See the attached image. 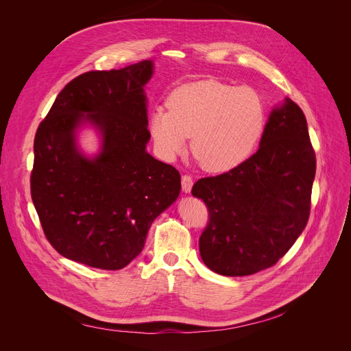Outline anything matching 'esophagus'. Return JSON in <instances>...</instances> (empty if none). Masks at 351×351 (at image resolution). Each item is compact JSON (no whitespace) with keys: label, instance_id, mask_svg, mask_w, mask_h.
Listing matches in <instances>:
<instances>
[{"label":"esophagus","instance_id":"esophagus-1","mask_svg":"<svg viewBox=\"0 0 351 351\" xmlns=\"http://www.w3.org/2000/svg\"><path fill=\"white\" fill-rule=\"evenodd\" d=\"M193 186V179L191 175H182V189L183 192H191Z\"/></svg>","mask_w":351,"mask_h":351}]
</instances>
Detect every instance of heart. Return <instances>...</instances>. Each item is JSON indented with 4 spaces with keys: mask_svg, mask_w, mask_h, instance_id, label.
<instances>
[{
    "mask_svg": "<svg viewBox=\"0 0 351 351\" xmlns=\"http://www.w3.org/2000/svg\"><path fill=\"white\" fill-rule=\"evenodd\" d=\"M266 128V105L257 90L220 81L176 88L168 109H155L149 132L158 154L171 160L191 147L208 172H228L245 162Z\"/></svg>",
    "mask_w": 351,
    "mask_h": 351,
    "instance_id": "b5f03b06",
    "label": "heart"
}]
</instances>
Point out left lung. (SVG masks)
Instances as JSON below:
<instances>
[{"instance_id":"8db88e82","label":"left lung","mask_w":351,"mask_h":351,"mask_svg":"<svg viewBox=\"0 0 351 351\" xmlns=\"http://www.w3.org/2000/svg\"><path fill=\"white\" fill-rule=\"evenodd\" d=\"M315 175L306 117L286 99L270 114L256 154L193 185L192 195L209 212L199 237L202 261L223 276H247L278 263L307 225Z\"/></svg>"}]
</instances>
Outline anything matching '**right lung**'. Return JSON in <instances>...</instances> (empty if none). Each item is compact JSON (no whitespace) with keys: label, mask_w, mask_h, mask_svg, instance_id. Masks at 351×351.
Segmentation results:
<instances>
[{"label":"right lung","mask_w":351,"mask_h":351,"mask_svg":"<svg viewBox=\"0 0 351 351\" xmlns=\"http://www.w3.org/2000/svg\"><path fill=\"white\" fill-rule=\"evenodd\" d=\"M152 61L89 71L58 94L36 129L31 197L47 241L66 259L104 270L131 263L156 216L180 192V173L145 151V84ZM89 120L103 132V152L82 157L75 128Z\"/></svg>","instance_id":"1"}]
</instances>
